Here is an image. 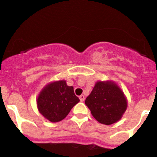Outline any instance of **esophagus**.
I'll list each match as a JSON object with an SVG mask.
<instances>
[{
	"instance_id": "obj_1",
	"label": "esophagus",
	"mask_w": 157,
	"mask_h": 157,
	"mask_svg": "<svg viewBox=\"0 0 157 157\" xmlns=\"http://www.w3.org/2000/svg\"><path fill=\"white\" fill-rule=\"evenodd\" d=\"M79 99H80V102H83V101H84V99H85V97H84V96H83V95H81V96H79Z\"/></svg>"
}]
</instances>
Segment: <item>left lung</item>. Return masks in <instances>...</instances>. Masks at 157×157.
I'll return each mask as SVG.
<instances>
[{
  "label": "left lung",
  "instance_id": "1",
  "mask_svg": "<svg viewBox=\"0 0 157 157\" xmlns=\"http://www.w3.org/2000/svg\"><path fill=\"white\" fill-rule=\"evenodd\" d=\"M85 104L96 121L103 124L119 121L128 107V100L121 88L112 80L97 81Z\"/></svg>",
  "mask_w": 157,
  "mask_h": 157
}]
</instances>
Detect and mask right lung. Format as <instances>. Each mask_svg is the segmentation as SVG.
<instances>
[{
  "label": "right lung",
  "instance_id": "add662e5",
  "mask_svg": "<svg viewBox=\"0 0 157 157\" xmlns=\"http://www.w3.org/2000/svg\"><path fill=\"white\" fill-rule=\"evenodd\" d=\"M79 102L74 87L67 86L64 80L45 85L36 99L39 112L52 122H58L66 118L71 109Z\"/></svg>",
  "mask_w": 157,
  "mask_h": 157
}]
</instances>
